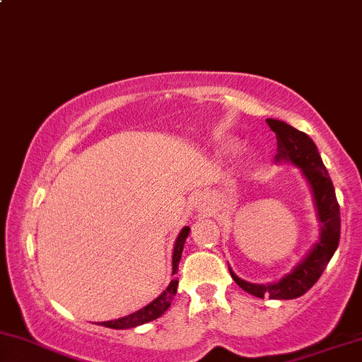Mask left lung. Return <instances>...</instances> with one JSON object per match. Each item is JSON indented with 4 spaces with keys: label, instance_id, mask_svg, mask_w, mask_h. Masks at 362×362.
<instances>
[{
    "label": "left lung",
    "instance_id": "1",
    "mask_svg": "<svg viewBox=\"0 0 362 362\" xmlns=\"http://www.w3.org/2000/svg\"><path fill=\"white\" fill-rule=\"evenodd\" d=\"M267 124L276 136V163L288 160V163L296 164L297 168H300L305 180L309 181L320 221V238L307 253L304 260L275 284H250L233 274L231 269L230 274L235 282L252 296L288 300V298L304 296L307 290L320 279L327 263L331 262L334 252L337 250L339 236H341V213H339V203L331 176L320 159L314 141L305 132L297 131L296 127L288 126L284 120L267 119Z\"/></svg>",
    "mask_w": 362,
    "mask_h": 362
}]
</instances>
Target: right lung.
Segmentation results:
<instances>
[{"label": "right lung", "instance_id": "obj_1", "mask_svg": "<svg viewBox=\"0 0 362 362\" xmlns=\"http://www.w3.org/2000/svg\"><path fill=\"white\" fill-rule=\"evenodd\" d=\"M189 235V226H185L181 230V233L177 235L176 243H174V252H173V275L177 274V265H180L181 260V253H182V247H185L186 238ZM177 290V279H173L171 284L168 285V288L164 290L160 296L156 298V300L147 304L146 307H142L141 310L134 312V314H129L126 317H120L115 320H107V322H100V325L104 327H110V329H131V327H137V325H142L146 322H151V320L160 317L169 309L171 305L174 296H176Z\"/></svg>", "mask_w": 362, "mask_h": 362}]
</instances>
